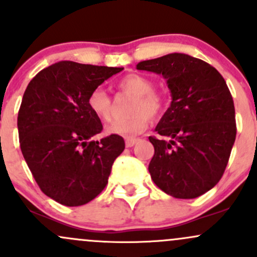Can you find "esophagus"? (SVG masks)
<instances>
[{"mask_svg": "<svg viewBox=\"0 0 257 257\" xmlns=\"http://www.w3.org/2000/svg\"><path fill=\"white\" fill-rule=\"evenodd\" d=\"M138 142H139V139H138V138H125V147L126 148L134 147Z\"/></svg>", "mask_w": 257, "mask_h": 257, "instance_id": "34e87169", "label": "esophagus"}]
</instances>
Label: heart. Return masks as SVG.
<instances>
[{"mask_svg":"<svg viewBox=\"0 0 257 257\" xmlns=\"http://www.w3.org/2000/svg\"><path fill=\"white\" fill-rule=\"evenodd\" d=\"M117 87L121 92L134 96L131 106V118L113 121L107 126L108 134L134 137L143 133L149 126L150 117H158L166 106V97L163 92L154 90L153 81L143 75L129 74L118 81ZM87 106L96 118L108 121L112 114V99L101 87L94 88L87 97Z\"/></svg>","mask_w":257,"mask_h":257,"instance_id":"obj_1","label":"heart"}]
</instances>
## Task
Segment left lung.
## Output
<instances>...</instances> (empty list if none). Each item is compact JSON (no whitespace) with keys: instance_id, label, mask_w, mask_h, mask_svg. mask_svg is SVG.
Segmentation results:
<instances>
[{"instance_id":"1","label":"left lung","mask_w":257,"mask_h":257,"mask_svg":"<svg viewBox=\"0 0 257 257\" xmlns=\"http://www.w3.org/2000/svg\"><path fill=\"white\" fill-rule=\"evenodd\" d=\"M138 70L163 75L172 101L155 131L149 172L165 193L181 199L202 196L223 176L236 137L235 108L217 69L187 54L140 61Z\"/></svg>"}]
</instances>
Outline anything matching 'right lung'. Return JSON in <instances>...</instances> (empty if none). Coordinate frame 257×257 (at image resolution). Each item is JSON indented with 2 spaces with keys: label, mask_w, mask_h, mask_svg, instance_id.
Listing matches in <instances>:
<instances>
[{
  "label": "right lung",
  "mask_w": 257,
  "mask_h": 257,
  "mask_svg": "<svg viewBox=\"0 0 257 257\" xmlns=\"http://www.w3.org/2000/svg\"><path fill=\"white\" fill-rule=\"evenodd\" d=\"M123 67L59 61L32 79L18 112L23 158L43 193L77 207L103 191L125 144L103 129L87 106L88 94Z\"/></svg>",
  "instance_id": "1"
}]
</instances>
